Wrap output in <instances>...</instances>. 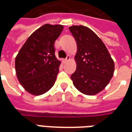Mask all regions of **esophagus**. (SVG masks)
I'll return each mask as SVG.
<instances>
[{"instance_id":"obj_1","label":"esophagus","mask_w":132,"mask_h":132,"mask_svg":"<svg viewBox=\"0 0 132 132\" xmlns=\"http://www.w3.org/2000/svg\"><path fill=\"white\" fill-rule=\"evenodd\" d=\"M71 59V56H69V55H68L67 56H66L65 59H63V61H64V62H66V61H68L69 60H70Z\"/></svg>"}]
</instances>
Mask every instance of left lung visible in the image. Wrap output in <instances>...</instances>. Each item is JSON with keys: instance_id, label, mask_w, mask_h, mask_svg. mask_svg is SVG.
Segmentation results:
<instances>
[{"instance_id": "obj_1", "label": "left lung", "mask_w": 132, "mask_h": 132, "mask_svg": "<svg viewBox=\"0 0 132 132\" xmlns=\"http://www.w3.org/2000/svg\"><path fill=\"white\" fill-rule=\"evenodd\" d=\"M69 30L77 43V67L71 76L82 93L93 95L102 91L113 76L114 63L105 44L90 28L71 26Z\"/></svg>"}]
</instances>
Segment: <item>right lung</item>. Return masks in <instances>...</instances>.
Returning <instances> with one entry per match:
<instances>
[{
  "label": "right lung",
  "mask_w": 132,
  "mask_h": 132,
  "mask_svg": "<svg viewBox=\"0 0 132 132\" xmlns=\"http://www.w3.org/2000/svg\"><path fill=\"white\" fill-rule=\"evenodd\" d=\"M63 25L46 24L30 35L15 58L18 80L28 93L44 94L54 86L61 62L55 56V41Z\"/></svg>",
  "instance_id": "1"
}]
</instances>
